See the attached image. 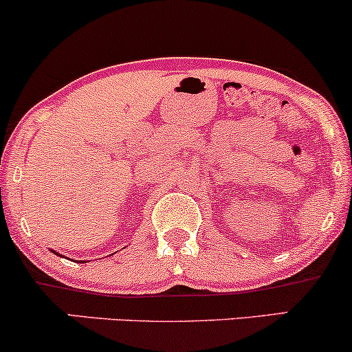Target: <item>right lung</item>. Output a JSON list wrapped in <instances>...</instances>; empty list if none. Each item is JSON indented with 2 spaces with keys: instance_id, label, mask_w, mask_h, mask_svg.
<instances>
[{
  "instance_id": "right-lung-1",
  "label": "right lung",
  "mask_w": 352,
  "mask_h": 352,
  "mask_svg": "<svg viewBox=\"0 0 352 352\" xmlns=\"http://www.w3.org/2000/svg\"><path fill=\"white\" fill-rule=\"evenodd\" d=\"M53 252H56V251H53ZM56 254H58V252H56Z\"/></svg>"
}]
</instances>
